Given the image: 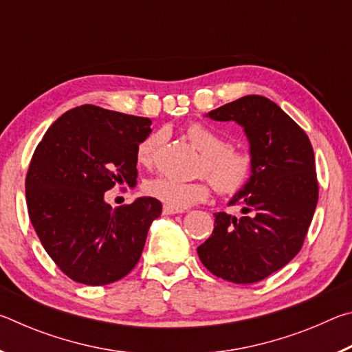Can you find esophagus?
<instances>
[{
    "label": "esophagus",
    "mask_w": 352,
    "mask_h": 352,
    "mask_svg": "<svg viewBox=\"0 0 352 352\" xmlns=\"http://www.w3.org/2000/svg\"><path fill=\"white\" fill-rule=\"evenodd\" d=\"M163 212L166 214V216H170V214H180V212H183V210H178V208H172L169 205H164Z\"/></svg>",
    "instance_id": "34e87169"
}]
</instances>
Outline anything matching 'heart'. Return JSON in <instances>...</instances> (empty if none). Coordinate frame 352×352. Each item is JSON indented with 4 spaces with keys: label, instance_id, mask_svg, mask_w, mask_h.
Instances as JSON below:
<instances>
[{
    "label": "heart",
    "instance_id": "b5f03b06",
    "mask_svg": "<svg viewBox=\"0 0 352 352\" xmlns=\"http://www.w3.org/2000/svg\"><path fill=\"white\" fill-rule=\"evenodd\" d=\"M184 136L201 153L200 170L210 177L220 194H233L245 186L253 170L250 153L228 146L223 135L204 124H190L184 130ZM158 141L160 136L152 133L140 142L136 147L140 164L148 166L153 162ZM146 192L164 205L182 210L206 200L211 184L208 180L183 182L169 175H158L146 183Z\"/></svg>",
    "mask_w": 352,
    "mask_h": 352
}]
</instances>
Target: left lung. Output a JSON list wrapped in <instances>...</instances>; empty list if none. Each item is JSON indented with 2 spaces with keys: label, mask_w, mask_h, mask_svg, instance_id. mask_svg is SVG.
Returning <instances> with one entry per match:
<instances>
[{
  "label": "left lung",
  "mask_w": 352,
  "mask_h": 352,
  "mask_svg": "<svg viewBox=\"0 0 352 352\" xmlns=\"http://www.w3.org/2000/svg\"><path fill=\"white\" fill-rule=\"evenodd\" d=\"M205 116L239 124L253 170L230 200L241 205V216L214 214L199 258L225 281L258 283L289 264L305 242L318 201L314 148L305 130L264 96H243Z\"/></svg>",
  "instance_id": "1"
}]
</instances>
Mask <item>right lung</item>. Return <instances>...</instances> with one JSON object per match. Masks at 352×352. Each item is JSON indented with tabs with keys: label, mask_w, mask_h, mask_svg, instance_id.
<instances>
[{
	"label": "right lung",
	"mask_w": 352,
	"mask_h": 352,
	"mask_svg": "<svg viewBox=\"0 0 352 352\" xmlns=\"http://www.w3.org/2000/svg\"><path fill=\"white\" fill-rule=\"evenodd\" d=\"M148 118L80 105L47 129L26 175L29 219L65 275L87 285L115 283L140 261L147 231L162 214L153 197L111 208L115 184L135 186L136 147Z\"/></svg>",
	"instance_id": "right-lung-1"
}]
</instances>
